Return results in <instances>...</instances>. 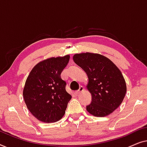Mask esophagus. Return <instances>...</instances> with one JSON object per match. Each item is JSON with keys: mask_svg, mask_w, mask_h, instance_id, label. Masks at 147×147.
Returning a JSON list of instances; mask_svg holds the SVG:
<instances>
[{"mask_svg": "<svg viewBox=\"0 0 147 147\" xmlns=\"http://www.w3.org/2000/svg\"><path fill=\"white\" fill-rule=\"evenodd\" d=\"M83 90H84V87H83V86H80V87L79 88V89L76 90V93L77 94H78L81 93V92H82V91H83Z\"/></svg>", "mask_w": 147, "mask_h": 147, "instance_id": "1", "label": "esophagus"}]
</instances>
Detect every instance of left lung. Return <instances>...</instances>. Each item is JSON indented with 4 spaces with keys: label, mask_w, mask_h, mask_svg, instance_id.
<instances>
[{
    "label": "left lung",
    "mask_w": 147,
    "mask_h": 147,
    "mask_svg": "<svg viewBox=\"0 0 147 147\" xmlns=\"http://www.w3.org/2000/svg\"><path fill=\"white\" fill-rule=\"evenodd\" d=\"M73 60L88 76L86 88L91 94L92 102L86 106V111L98 117L113 113L127 92L125 80L119 68L108 58L97 53L75 54Z\"/></svg>",
    "instance_id": "1"
}]
</instances>
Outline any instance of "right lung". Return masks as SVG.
<instances>
[{"mask_svg": "<svg viewBox=\"0 0 147 147\" xmlns=\"http://www.w3.org/2000/svg\"><path fill=\"white\" fill-rule=\"evenodd\" d=\"M70 55L51 57L39 62L28 74L23 89L27 109L38 121L55 123L65 115L72 96L66 90L61 74Z\"/></svg>", "mask_w": 147, "mask_h": 147, "instance_id": "right-lung-1", "label": "right lung"}]
</instances>
